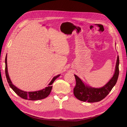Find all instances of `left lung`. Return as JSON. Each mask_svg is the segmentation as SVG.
<instances>
[{"label": "left lung", "mask_w": 127, "mask_h": 127, "mask_svg": "<svg viewBox=\"0 0 127 127\" xmlns=\"http://www.w3.org/2000/svg\"><path fill=\"white\" fill-rule=\"evenodd\" d=\"M119 57L118 56L115 73L113 77L105 85L101 88H94L87 86L80 78L74 75L76 79V85L74 88L73 93L75 96L79 100L88 102H98L110 93L118 80L119 74Z\"/></svg>", "instance_id": "8db88e82"}]
</instances>
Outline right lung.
<instances>
[{
  "label": "right lung",
  "instance_id": "obj_1",
  "mask_svg": "<svg viewBox=\"0 0 127 127\" xmlns=\"http://www.w3.org/2000/svg\"><path fill=\"white\" fill-rule=\"evenodd\" d=\"M5 75L6 77V79L7 80V82L9 84V85L10 87L12 88V89L13 91L21 97L25 99H28L31 100H40L44 99L46 97H47L50 94L51 90L52 88V84L54 82L58 77L60 76V74L58 75L52 79L50 83L49 84V86L48 87H46L43 89H42L41 90H39V91L36 92H24L23 90H22L18 88H17L16 86H15L11 82L10 78L9 77V75L7 71V55L5 57Z\"/></svg>",
  "mask_w": 127,
  "mask_h": 127
}]
</instances>
